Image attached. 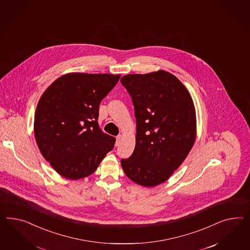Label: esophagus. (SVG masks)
<instances>
[{"label":"esophagus","instance_id":"esophagus-1","mask_svg":"<svg viewBox=\"0 0 250 250\" xmlns=\"http://www.w3.org/2000/svg\"><path fill=\"white\" fill-rule=\"evenodd\" d=\"M122 140V135L116 136V141H115V146H118L120 145Z\"/></svg>","mask_w":250,"mask_h":250}]
</instances>
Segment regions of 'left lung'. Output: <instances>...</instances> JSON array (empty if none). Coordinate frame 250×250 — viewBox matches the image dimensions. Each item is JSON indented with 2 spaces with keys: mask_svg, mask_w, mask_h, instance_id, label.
<instances>
[{
  "mask_svg": "<svg viewBox=\"0 0 250 250\" xmlns=\"http://www.w3.org/2000/svg\"><path fill=\"white\" fill-rule=\"evenodd\" d=\"M120 82L132 97L136 118L135 150L122 159V167L133 182L155 187L173 175L195 144L194 102L182 83L163 70L127 74Z\"/></svg>",
  "mask_w": 250,
  "mask_h": 250,
  "instance_id": "8db88e82",
  "label": "left lung"
}]
</instances>
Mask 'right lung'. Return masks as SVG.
<instances>
[{"instance_id":"obj_1","label":"right lung","mask_w":250,"mask_h":250,"mask_svg":"<svg viewBox=\"0 0 250 250\" xmlns=\"http://www.w3.org/2000/svg\"><path fill=\"white\" fill-rule=\"evenodd\" d=\"M120 74H64L44 91L34 115L41 154L62 176L77 180L92 175L115 138L98 125L99 105Z\"/></svg>"}]
</instances>
